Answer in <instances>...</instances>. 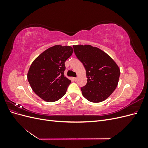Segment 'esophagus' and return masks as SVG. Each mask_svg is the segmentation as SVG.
<instances>
[{
	"mask_svg": "<svg viewBox=\"0 0 148 148\" xmlns=\"http://www.w3.org/2000/svg\"><path fill=\"white\" fill-rule=\"evenodd\" d=\"M73 79L75 80V81H76V80L77 79V78H73Z\"/></svg>",
	"mask_w": 148,
	"mask_h": 148,
	"instance_id": "1",
	"label": "esophagus"
}]
</instances>
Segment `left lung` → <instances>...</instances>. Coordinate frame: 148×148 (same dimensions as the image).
Wrapping results in <instances>:
<instances>
[{
    "instance_id": "1",
    "label": "left lung",
    "mask_w": 148,
    "mask_h": 148,
    "mask_svg": "<svg viewBox=\"0 0 148 148\" xmlns=\"http://www.w3.org/2000/svg\"><path fill=\"white\" fill-rule=\"evenodd\" d=\"M86 70L87 83L81 88L83 96L92 102L109 97L117 86L120 69L114 60L99 48L90 45L73 46Z\"/></svg>"
}]
</instances>
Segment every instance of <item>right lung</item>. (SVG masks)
Returning a JSON list of instances; mask_svg holds the SVG:
<instances>
[{"instance_id": "add662e5", "label": "right lung", "mask_w": 148, "mask_h": 148, "mask_svg": "<svg viewBox=\"0 0 148 148\" xmlns=\"http://www.w3.org/2000/svg\"><path fill=\"white\" fill-rule=\"evenodd\" d=\"M73 52L71 46L56 45L44 51L31 64L28 82L44 101L55 102L65 95L71 81L64 76L65 62Z\"/></svg>"}]
</instances>
